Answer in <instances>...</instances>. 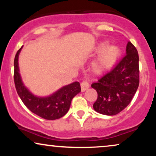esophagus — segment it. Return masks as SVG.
I'll return each instance as SVG.
<instances>
[{
    "mask_svg": "<svg viewBox=\"0 0 156 156\" xmlns=\"http://www.w3.org/2000/svg\"><path fill=\"white\" fill-rule=\"evenodd\" d=\"M80 87H81V91L82 92H85L87 89H89V84L88 82L87 81H83L80 83Z\"/></svg>",
    "mask_w": 156,
    "mask_h": 156,
    "instance_id": "obj_1",
    "label": "esophagus"
}]
</instances>
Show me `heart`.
Here are the masks:
<instances>
[{
  "mask_svg": "<svg viewBox=\"0 0 156 156\" xmlns=\"http://www.w3.org/2000/svg\"><path fill=\"white\" fill-rule=\"evenodd\" d=\"M94 51L100 53L92 64V70L96 75H101L115 65L121 55V49L117 45H108L107 42H101L94 48Z\"/></svg>",
  "mask_w": 156,
  "mask_h": 156,
  "instance_id": "heart-1",
  "label": "heart"
}]
</instances>
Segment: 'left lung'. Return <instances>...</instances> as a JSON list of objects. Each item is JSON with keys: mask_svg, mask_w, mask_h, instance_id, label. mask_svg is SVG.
<instances>
[{"mask_svg": "<svg viewBox=\"0 0 156 156\" xmlns=\"http://www.w3.org/2000/svg\"><path fill=\"white\" fill-rule=\"evenodd\" d=\"M139 84V54L130 42L126 55L111 72L92 84L98 92L94 111L104 115L119 114L129 105Z\"/></svg>", "mask_w": 156, "mask_h": 156, "instance_id": "1", "label": "left lung"}]
</instances>
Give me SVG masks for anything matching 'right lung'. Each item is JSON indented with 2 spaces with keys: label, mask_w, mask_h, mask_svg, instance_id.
Returning a JSON list of instances; mask_svg holds the SVG:
<instances>
[{
  "label": "right lung",
  "mask_w": 156,
  "mask_h": 156,
  "mask_svg": "<svg viewBox=\"0 0 156 156\" xmlns=\"http://www.w3.org/2000/svg\"><path fill=\"white\" fill-rule=\"evenodd\" d=\"M23 46L18 50L14 61V80L17 94L25 105L39 117L48 120L59 119L67 114L73 98L80 92L79 82L64 86L47 97L36 96L23 83L20 73L18 58Z\"/></svg>",
  "instance_id": "obj_1"
}]
</instances>
